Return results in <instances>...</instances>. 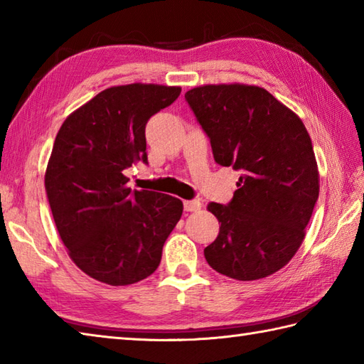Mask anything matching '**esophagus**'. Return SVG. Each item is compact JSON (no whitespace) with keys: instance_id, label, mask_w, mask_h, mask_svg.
Here are the masks:
<instances>
[{"instance_id":"esophagus-1","label":"esophagus","mask_w":364,"mask_h":364,"mask_svg":"<svg viewBox=\"0 0 364 364\" xmlns=\"http://www.w3.org/2000/svg\"><path fill=\"white\" fill-rule=\"evenodd\" d=\"M184 210L189 213L200 211L202 210V203H200V200H186V202H184Z\"/></svg>"}]
</instances>
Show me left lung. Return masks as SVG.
I'll list each match as a JSON object with an SVG mask.
<instances>
[{
  "label": "left lung",
  "instance_id": "obj_1",
  "mask_svg": "<svg viewBox=\"0 0 364 364\" xmlns=\"http://www.w3.org/2000/svg\"><path fill=\"white\" fill-rule=\"evenodd\" d=\"M184 98L210 137L215 162L241 172L228 205H208L220 223L205 249L208 264L241 282L275 274L299 250L319 197L304 122L249 84H208Z\"/></svg>",
  "mask_w": 364,
  "mask_h": 364
}]
</instances>
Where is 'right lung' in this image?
I'll return each mask as SVG.
<instances>
[{"label": "right lung", "mask_w": 364, "mask_h": 364, "mask_svg": "<svg viewBox=\"0 0 364 364\" xmlns=\"http://www.w3.org/2000/svg\"><path fill=\"white\" fill-rule=\"evenodd\" d=\"M181 87L127 84L105 89L64 120L45 172L59 236L84 274L111 286L144 280L158 269L183 202L131 191L125 170L146 161L145 125Z\"/></svg>", "instance_id": "obj_1"}]
</instances>
